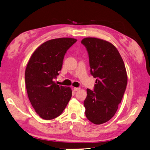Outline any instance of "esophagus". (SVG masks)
I'll list each match as a JSON object with an SVG mask.
<instances>
[{"instance_id": "esophagus-1", "label": "esophagus", "mask_w": 150, "mask_h": 150, "mask_svg": "<svg viewBox=\"0 0 150 150\" xmlns=\"http://www.w3.org/2000/svg\"><path fill=\"white\" fill-rule=\"evenodd\" d=\"M81 89L80 88H74V90L75 91H79V90Z\"/></svg>"}]
</instances>
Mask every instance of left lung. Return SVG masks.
I'll return each mask as SVG.
<instances>
[{
	"mask_svg": "<svg viewBox=\"0 0 150 150\" xmlns=\"http://www.w3.org/2000/svg\"><path fill=\"white\" fill-rule=\"evenodd\" d=\"M88 52L91 74L96 78L94 91L87 89L83 102L86 116L91 123L100 125L116 112L127 84L123 59L112 43L96 38L81 41Z\"/></svg>",
	"mask_w": 150,
	"mask_h": 150,
	"instance_id": "obj_1",
	"label": "left lung"
}]
</instances>
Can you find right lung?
<instances>
[{
  "label": "right lung",
  "mask_w": 150,
  "mask_h": 150,
  "mask_svg": "<svg viewBox=\"0 0 150 150\" xmlns=\"http://www.w3.org/2000/svg\"><path fill=\"white\" fill-rule=\"evenodd\" d=\"M76 41L71 38L48 40L34 52L28 62L25 72L28 97L42 119L60 116L71 98V89L56 84L53 79L59 75L66 52Z\"/></svg>",
  "instance_id": "1"
}]
</instances>
